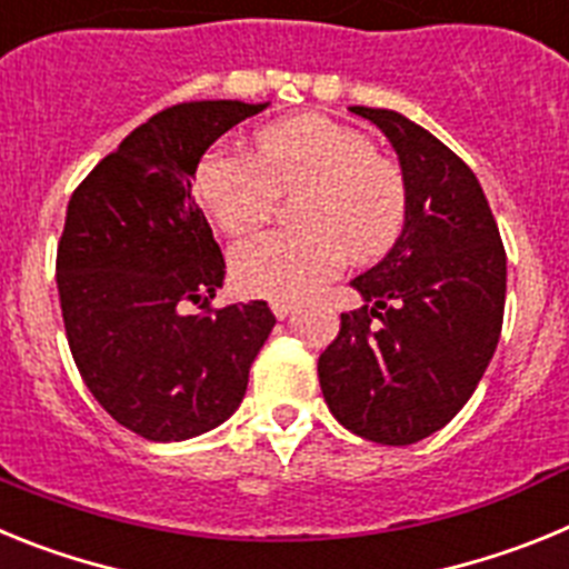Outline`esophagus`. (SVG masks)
Segmentation results:
<instances>
[{
    "mask_svg": "<svg viewBox=\"0 0 569 569\" xmlns=\"http://www.w3.org/2000/svg\"><path fill=\"white\" fill-rule=\"evenodd\" d=\"M270 308H273L276 319H288V316L296 310V305H293V301H288V299H273V301H270Z\"/></svg>",
    "mask_w": 569,
    "mask_h": 569,
    "instance_id": "1",
    "label": "esophagus"
}]
</instances>
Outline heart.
I'll list each match as a JSON object with an SVG mask.
<instances>
[{
  "label": "heart",
  "mask_w": 569,
  "mask_h": 569,
  "mask_svg": "<svg viewBox=\"0 0 569 569\" xmlns=\"http://www.w3.org/2000/svg\"><path fill=\"white\" fill-rule=\"evenodd\" d=\"M301 188L296 230H270L236 244L233 281L264 299H301L328 284L345 259L370 261L405 228L401 170L373 153L353 128L301 113L256 133L253 156L210 150L193 173L204 213L228 236L250 233L270 216L276 193Z\"/></svg>",
  "instance_id": "heart-1"
}]
</instances>
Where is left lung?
I'll list each match as a JSON object with an SVG mask.
<instances>
[{"label": "left lung", "mask_w": 569, "mask_h": 569, "mask_svg": "<svg viewBox=\"0 0 569 569\" xmlns=\"http://www.w3.org/2000/svg\"><path fill=\"white\" fill-rule=\"evenodd\" d=\"M399 156L405 228L350 284L365 308L341 313L319 356L330 413L376 445H416L459 413L501 336L507 256L479 179L407 116L350 108Z\"/></svg>", "instance_id": "8db88e82"}]
</instances>
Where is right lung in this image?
Returning <instances> with one entry per match:
<instances>
[{
  "instance_id": "right-lung-1",
  "label": "right lung",
  "mask_w": 569,
  "mask_h": 569,
  "mask_svg": "<svg viewBox=\"0 0 569 569\" xmlns=\"http://www.w3.org/2000/svg\"><path fill=\"white\" fill-rule=\"evenodd\" d=\"M268 104H173L70 196L57 253L70 353L93 399L142 439L184 441L228 421L276 325L268 301L208 308L224 259L193 202L204 150Z\"/></svg>"
}]
</instances>
